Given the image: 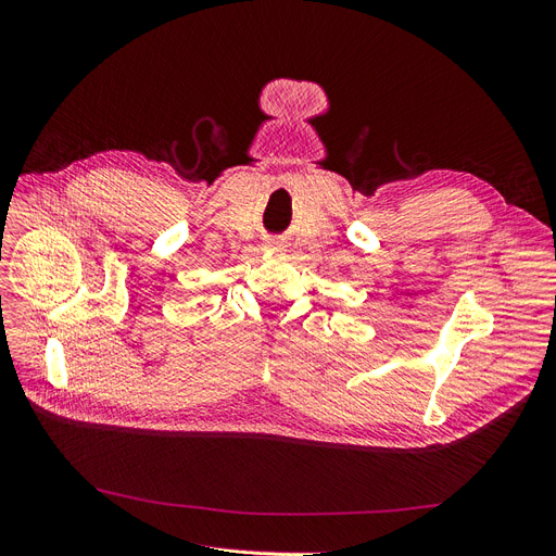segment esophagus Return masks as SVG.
I'll return each mask as SVG.
<instances>
[{
	"label": "esophagus",
	"mask_w": 556,
	"mask_h": 556,
	"mask_svg": "<svg viewBox=\"0 0 556 556\" xmlns=\"http://www.w3.org/2000/svg\"><path fill=\"white\" fill-rule=\"evenodd\" d=\"M266 248H268V250H274V252H278V250H282L285 245H282L278 239H268V241H266Z\"/></svg>",
	"instance_id": "esophagus-1"
}]
</instances>
